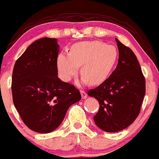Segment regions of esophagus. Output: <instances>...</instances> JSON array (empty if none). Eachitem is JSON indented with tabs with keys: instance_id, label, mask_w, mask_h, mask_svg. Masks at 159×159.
I'll return each mask as SVG.
<instances>
[{
	"instance_id": "esophagus-1",
	"label": "esophagus",
	"mask_w": 159,
	"mask_h": 159,
	"mask_svg": "<svg viewBox=\"0 0 159 159\" xmlns=\"http://www.w3.org/2000/svg\"><path fill=\"white\" fill-rule=\"evenodd\" d=\"M81 97H82V99H86L87 97H88V94L85 91H84V90H81Z\"/></svg>"
}]
</instances>
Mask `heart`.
I'll return each instance as SVG.
<instances>
[{"label":"heart","mask_w":159,"mask_h":159,"mask_svg":"<svg viewBox=\"0 0 159 159\" xmlns=\"http://www.w3.org/2000/svg\"><path fill=\"white\" fill-rule=\"evenodd\" d=\"M118 52L116 47L100 41H82L73 44L69 53H59L57 65L61 77L70 81L81 66L84 76L82 84H92L103 82L116 64Z\"/></svg>","instance_id":"heart-1"}]
</instances>
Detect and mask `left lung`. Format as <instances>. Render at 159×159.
<instances>
[{
  "label": "left lung",
  "mask_w": 159,
  "mask_h": 159,
  "mask_svg": "<svg viewBox=\"0 0 159 159\" xmlns=\"http://www.w3.org/2000/svg\"><path fill=\"white\" fill-rule=\"evenodd\" d=\"M118 63L109 78L88 96L98 100L99 109L94 116L96 125L109 133L130 126L137 118L146 93V82L137 57L117 38Z\"/></svg>",
  "instance_id": "obj_1"
}]
</instances>
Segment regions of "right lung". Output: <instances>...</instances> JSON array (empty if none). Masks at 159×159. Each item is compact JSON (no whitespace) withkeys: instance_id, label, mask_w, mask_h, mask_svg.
Returning <instances> with one entry per match:
<instances>
[{"instance_id":"obj_1","label":"right lung","mask_w":159,"mask_h":159,"mask_svg":"<svg viewBox=\"0 0 159 159\" xmlns=\"http://www.w3.org/2000/svg\"><path fill=\"white\" fill-rule=\"evenodd\" d=\"M57 38L33 42L16 62L12 94L16 109L26 126L48 134L63 121L68 109L81 100L79 90L58 78Z\"/></svg>"}]
</instances>
